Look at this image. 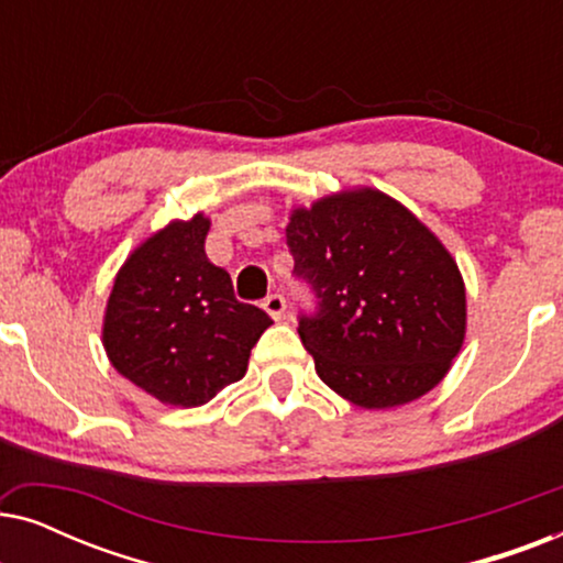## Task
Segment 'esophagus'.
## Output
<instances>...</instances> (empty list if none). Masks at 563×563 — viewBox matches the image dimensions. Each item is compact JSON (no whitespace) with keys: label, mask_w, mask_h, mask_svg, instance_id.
<instances>
[{"label":"esophagus","mask_w":563,"mask_h":563,"mask_svg":"<svg viewBox=\"0 0 563 563\" xmlns=\"http://www.w3.org/2000/svg\"><path fill=\"white\" fill-rule=\"evenodd\" d=\"M264 310L272 314L274 320H279L282 314H284V310H287V299H284L282 295H268L264 299Z\"/></svg>","instance_id":"1"}]
</instances>
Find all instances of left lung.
<instances>
[{
	"label": "left lung",
	"instance_id": "8db88e82",
	"mask_svg": "<svg viewBox=\"0 0 563 563\" xmlns=\"http://www.w3.org/2000/svg\"><path fill=\"white\" fill-rule=\"evenodd\" d=\"M287 245L318 297L297 330L330 389L384 410L449 374L466 335L464 279L407 207L368 187L322 197L291 210Z\"/></svg>",
	"mask_w": 563,
	"mask_h": 563
}]
</instances>
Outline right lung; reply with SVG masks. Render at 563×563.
Listing matches in <instances>:
<instances>
[{"label": "right lung", "mask_w": 563, "mask_h": 563, "mask_svg": "<svg viewBox=\"0 0 563 563\" xmlns=\"http://www.w3.org/2000/svg\"><path fill=\"white\" fill-rule=\"evenodd\" d=\"M210 220H174L130 253L107 299L102 343L118 372L174 407H199L243 379L272 318L238 302L225 268L210 264Z\"/></svg>", "instance_id": "add662e5"}]
</instances>
